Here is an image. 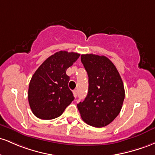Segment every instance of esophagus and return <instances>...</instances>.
Wrapping results in <instances>:
<instances>
[{"mask_svg": "<svg viewBox=\"0 0 155 155\" xmlns=\"http://www.w3.org/2000/svg\"><path fill=\"white\" fill-rule=\"evenodd\" d=\"M73 95H74V97H77V91H76V90H74V91H73Z\"/></svg>", "mask_w": 155, "mask_h": 155, "instance_id": "34e87169", "label": "esophagus"}]
</instances>
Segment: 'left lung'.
Returning a JSON list of instances; mask_svg holds the SVG:
<instances>
[{
	"label": "left lung",
	"instance_id": "obj_1",
	"mask_svg": "<svg viewBox=\"0 0 155 155\" xmlns=\"http://www.w3.org/2000/svg\"><path fill=\"white\" fill-rule=\"evenodd\" d=\"M88 76V91L78 104L82 119L94 127H105L119 115L124 100L122 80L112 61L104 55H81Z\"/></svg>",
	"mask_w": 155,
	"mask_h": 155
}]
</instances>
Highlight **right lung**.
<instances>
[{
  "label": "right lung",
  "instance_id": "obj_1",
  "mask_svg": "<svg viewBox=\"0 0 155 155\" xmlns=\"http://www.w3.org/2000/svg\"><path fill=\"white\" fill-rule=\"evenodd\" d=\"M80 55L73 52H57L36 69L29 83L28 94L31 109L36 117L46 120L55 119L74 100L66 71Z\"/></svg>",
  "mask_w": 155,
  "mask_h": 155
}]
</instances>
